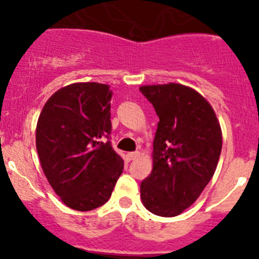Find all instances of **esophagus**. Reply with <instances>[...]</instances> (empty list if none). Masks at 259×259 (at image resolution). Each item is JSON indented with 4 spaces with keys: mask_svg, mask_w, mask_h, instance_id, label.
<instances>
[{
    "mask_svg": "<svg viewBox=\"0 0 259 259\" xmlns=\"http://www.w3.org/2000/svg\"><path fill=\"white\" fill-rule=\"evenodd\" d=\"M139 155H140V153L139 152H131V153H127V154H125V158H127L128 161H132V159H136Z\"/></svg>",
    "mask_w": 259,
    "mask_h": 259,
    "instance_id": "1",
    "label": "esophagus"
}]
</instances>
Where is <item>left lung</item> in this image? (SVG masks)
Wrapping results in <instances>:
<instances>
[{"mask_svg":"<svg viewBox=\"0 0 259 259\" xmlns=\"http://www.w3.org/2000/svg\"><path fill=\"white\" fill-rule=\"evenodd\" d=\"M159 122L153 141V170L140 185L150 212L176 217L209 184L222 152V130L214 109L182 84L143 85Z\"/></svg>","mask_w":259,"mask_h":259,"instance_id":"left-lung-1","label":"left lung"}]
</instances>
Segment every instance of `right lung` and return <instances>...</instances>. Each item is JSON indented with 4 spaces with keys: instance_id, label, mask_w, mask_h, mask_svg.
<instances>
[{
    "instance_id": "right-lung-1",
    "label": "right lung",
    "mask_w": 259,
    "mask_h": 259,
    "mask_svg": "<svg viewBox=\"0 0 259 259\" xmlns=\"http://www.w3.org/2000/svg\"><path fill=\"white\" fill-rule=\"evenodd\" d=\"M111 95L106 84H70L48 100L38 116L42 171L62 202L77 211L106 203L123 172V159L105 141L111 134Z\"/></svg>"
}]
</instances>
